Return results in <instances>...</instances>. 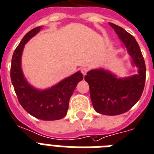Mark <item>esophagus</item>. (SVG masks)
I'll use <instances>...</instances> for the list:
<instances>
[{
	"instance_id": "esophagus-1",
	"label": "esophagus",
	"mask_w": 154,
	"mask_h": 154,
	"mask_svg": "<svg viewBox=\"0 0 154 154\" xmlns=\"http://www.w3.org/2000/svg\"><path fill=\"white\" fill-rule=\"evenodd\" d=\"M87 71H88V69H87V67H83V68H81V72H82V74H83V75H85L87 74Z\"/></svg>"
}]
</instances>
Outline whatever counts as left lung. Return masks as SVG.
Listing matches in <instances>:
<instances>
[{
    "label": "left lung",
    "mask_w": 154,
    "mask_h": 154,
    "mask_svg": "<svg viewBox=\"0 0 154 154\" xmlns=\"http://www.w3.org/2000/svg\"><path fill=\"white\" fill-rule=\"evenodd\" d=\"M114 28L130 57L137 74L119 77L103 67L89 71L85 80L89 84L90 95L95 111L104 115H119L130 110L137 103L146 82V64L135 38L125 29L113 23Z\"/></svg>",
    "instance_id": "obj_1"
}]
</instances>
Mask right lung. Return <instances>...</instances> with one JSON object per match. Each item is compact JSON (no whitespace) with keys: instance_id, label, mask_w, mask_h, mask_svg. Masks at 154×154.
<instances>
[{"instance_id":"1","label":"right lung","mask_w":154,"mask_h":154,"mask_svg":"<svg viewBox=\"0 0 154 154\" xmlns=\"http://www.w3.org/2000/svg\"><path fill=\"white\" fill-rule=\"evenodd\" d=\"M41 29L42 27H37L29 31L15 50L11 64V81L19 103L28 114L40 120L53 121L66 116L70 98L83 76L79 71L44 90L38 89L28 83L22 71V53L24 45Z\"/></svg>"}]
</instances>
